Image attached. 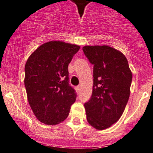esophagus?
<instances>
[{"label":"esophagus","mask_w":153,"mask_h":153,"mask_svg":"<svg viewBox=\"0 0 153 153\" xmlns=\"http://www.w3.org/2000/svg\"><path fill=\"white\" fill-rule=\"evenodd\" d=\"M76 91L78 93H79L80 92V90H81V87H80V85H79V86H77V87L76 88Z\"/></svg>","instance_id":"1"}]
</instances>
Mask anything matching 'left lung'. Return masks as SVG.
Masks as SVG:
<instances>
[{"mask_svg":"<svg viewBox=\"0 0 153 153\" xmlns=\"http://www.w3.org/2000/svg\"><path fill=\"white\" fill-rule=\"evenodd\" d=\"M82 50L94 65L92 95L84 105L87 120L94 128L105 130L122 116L133 75L127 58L118 50L108 45H86Z\"/></svg>","mask_w":153,"mask_h":153,"instance_id":"obj_1","label":"left lung"}]
</instances>
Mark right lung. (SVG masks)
Returning a JSON list of instances; mask_svg holds the SVG:
<instances>
[{"instance_id":"right-lung-1","label":"right lung","mask_w":153,"mask_h":153,"mask_svg":"<svg viewBox=\"0 0 153 153\" xmlns=\"http://www.w3.org/2000/svg\"><path fill=\"white\" fill-rule=\"evenodd\" d=\"M79 48L74 44L50 41L38 47L27 59L24 84L28 101L42 123L62 122L76 101L75 90L69 85L68 66Z\"/></svg>"}]
</instances>
